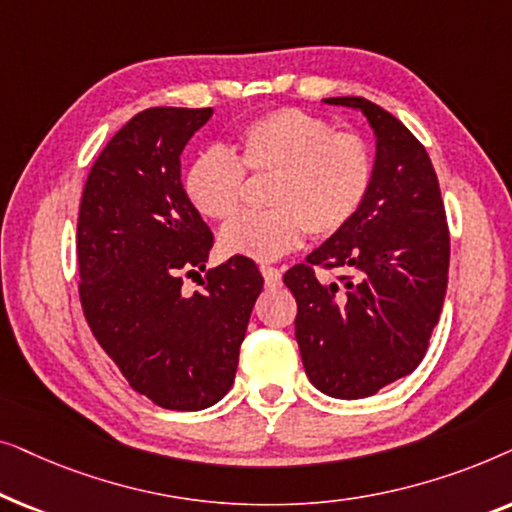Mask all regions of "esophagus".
Masks as SVG:
<instances>
[{"label":"esophagus","instance_id":"1","mask_svg":"<svg viewBox=\"0 0 512 512\" xmlns=\"http://www.w3.org/2000/svg\"><path fill=\"white\" fill-rule=\"evenodd\" d=\"M261 272H263L265 284H268L270 289H275V286L282 284V272H279L277 268H272V265H261Z\"/></svg>","mask_w":512,"mask_h":512}]
</instances>
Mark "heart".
Wrapping results in <instances>:
<instances>
[{"instance_id":"obj_1","label":"heart","mask_w":512,"mask_h":512,"mask_svg":"<svg viewBox=\"0 0 512 512\" xmlns=\"http://www.w3.org/2000/svg\"><path fill=\"white\" fill-rule=\"evenodd\" d=\"M235 159L207 149L188 165L184 193L202 219L226 221L242 205L244 172L272 177L263 214L237 216L223 226L226 256L275 261L303 242L305 233L331 237L359 212L373 184V153L356 132L333 130L300 109H275L242 125Z\"/></svg>"}]
</instances>
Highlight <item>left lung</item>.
I'll list each match as a JSON object with an SVG mask.
<instances>
[{"mask_svg": "<svg viewBox=\"0 0 512 512\" xmlns=\"http://www.w3.org/2000/svg\"><path fill=\"white\" fill-rule=\"evenodd\" d=\"M324 102L366 116L375 135L373 184L354 219L293 265L284 284L298 303L307 377L326 396L354 401L422 363L443 310L450 233L436 170L417 137L363 97ZM319 267L341 277L321 283Z\"/></svg>", "mask_w": 512, "mask_h": 512, "instance_id": "8db88e82", "label": "left lung"}]
</instances>
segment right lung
Here are the masks:
<instances>
[{"mask_svg":"<svg viewBox=\"0 0 512 512\" xmlns=\"http://www.w3.org/2000/svg\"><path fill=\"white\" fill-rule=\"evenodd\" d=\"M214 109L153 107L97 156L83 188L76 256L90 331L137 394L165 410H205L233 387L240 345L263 291L251 258L207 272L212 230L181 184V151Z\"/></svg>","mask_w":512,"mask_h":512,"instance_id":"right-lung-1","label":"right lung"}]
</instances>
